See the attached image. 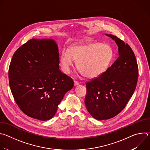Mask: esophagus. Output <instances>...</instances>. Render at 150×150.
Returning a JSON list of instances; mask_svg holds the SVG:
<instances>
[{
  "instance_id": "1",
  "label": "esophagus",
  "mask_w": 150,
  "mask_h": 150,
  "mask_svg": "<svg viewBox=\"0 0 150 150\" xmlns=\"http://www.w3.org/2000/svg\"><path fill=\"white\" fill-rule=\"evenodd\" d=\"M79 83L78 82H77L76 81H74V85L75 86H76V85H78Z\"/></svg>"
}]
</instances>
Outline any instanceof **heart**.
<instances>
[{
  "mask_svg": "<svg viewBox=\"0 0 150 150\" xmlns=\"http://www.w3.org/2000/svg\"><path fill=\"white\" fill-rule=\"evenodd\" d=\"M114 57L113 49L108 44L90 42L82 45H74L69 50H64L60 55L59 63L62 71L71 72L74 60L80 72L87 78H97L109 68Z\"/></svg>",
  "mask_w": 150,
  "mask_h": 150,
  "instance_id": "heart-1",
  "label": "heart"
}]
</instances>
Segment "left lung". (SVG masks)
Instances as JSON below:
<instances>
[{
    "label": "left lung",
    "instance_id": "1",
    "mask_svg": "<svg viewBox=\"0 0 150 150\" xmlns=\"http://www.w3.org/2000/svg\"><path fill=\"white\" fill-rule=\"evenodd\" d=\"M105 35L116 42L119 57L104 73L87 82L85 98L87 110L98 120L112 118L125 108L138 78V64L131 47L115 35Z\"/></svg>",
    "mask_w": 150,
    "mask_h": 150
}]
</instances>
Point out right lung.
I'll return each mask as SVG.
<instances>
[{
	"label": "right lung",
	"instance_id": "obj_1",
	"mask_svg": "<svg viewBox=\"0 0 150 150\" xmlns=\"http://www.w3.org/2000/svg\"><path fill=\"white\" fill-rule=\"evenodd\" d=\"M57 45L53 39L33 38L18 48L9 68L12 94L20 109L40 120L52 119L65 94L74 87L59 69Z\"/></svg>",
	"mask_w": 150,
	"mask_h": 150
}]
</instances>
